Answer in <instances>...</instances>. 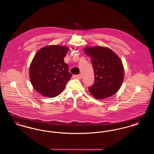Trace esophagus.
I'll list each match as a JSON object with an SVG mask.
<instances>
[{
	"label": "esophagus",
	"instance_id": "34e87169",
	"mask_svg": "<svg viewBox=\"0 0 154 154\" xmlns=\"http://www.w3.org/2000/svg\"><path fill=\"white\" fill-rule=\"evenodd\" d=\"M73 77L74 79H82V75L81 74H79V75H74Z\"/></svg>",
	"mask_w": 154,
	"mask_h": 154
}]
</instances>
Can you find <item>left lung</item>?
<instances>
[{
    "label": "left lung",
    "mask_w": 154,
    "mask_h": 154,
    "mask_svg": "<svg viewBox=\"0 0 154 154\" xmlns=\"http://www.w3.org/2000/svg\"><path fill=\"white\" fill-rule=\"evenodd\" d=\"M94 71L95 81L88 87L91 94L98 100L110 97L118 92L124 79V68L120 59L110 49L97 46L86 47Z\"/></svg>",
    "instance_id": "obj_1"
}]
</instances>
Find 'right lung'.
I'll return each mask as SVG.
<instances>
[{
  "label": "right lung",
  "instance_id": "right-lung-1",
  "mask_svg": "<svg viewBox=\"0 0 154 154\" xmlns=\"http://www.w3.org/2000/svg\"><path fill=\"white\" fill-rule=\"evenodd\" d=\"M68 51L67 46H46L34 57L29 78L34 88L43 96L54 98L59 95L72 77L63 60Z\"/></svg>",
  "mask_w": 154,
  "mask_h": 154
}]
</instances>
